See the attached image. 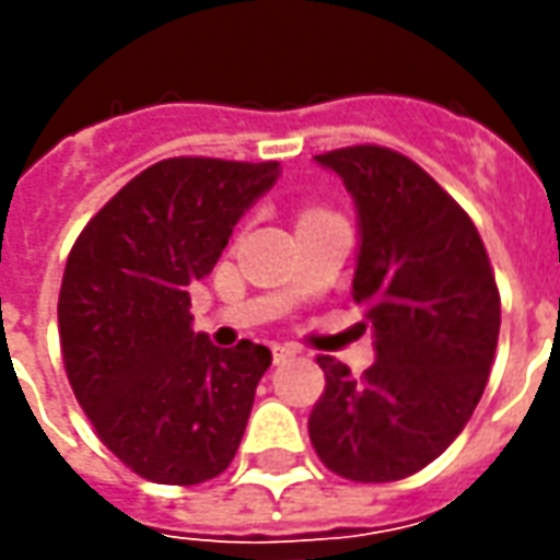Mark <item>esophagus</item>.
Here are the masks:
<instances>
[{"label":"esophagus","instance_id":"1","mask_svg":"<svg viewBox=\"0 0 560 560\" xmlns=\"http://www.w3.org/2000/svg\"><path fill=\"white\" fill-rule=\"evenodd\" d=\"M293 353H296V348H293V345H272V360H276V363L291 360Z\"/></svg>","mask_w":560,"mask_h":560}]
</instances>
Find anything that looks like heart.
I'll list each match as a JSON object with an SVG mask.
<instances>
[{"mask_svg": "<svg viewBox=\"0 0 560 560\" xmlns=\"http://www.w3.org/2000/svg\"><path fill=\"white\" fill-rule=\"evenodd\" d=\"M308 215H312V212H308Z\"/></svg>", "mask_w": 560, "mask_h": 560, "instance_id": "b5f03b06", "label": "heart"}]
</instances>
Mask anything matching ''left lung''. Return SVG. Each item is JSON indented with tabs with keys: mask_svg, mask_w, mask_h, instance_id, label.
Instances as JSON below:
<instances>
[{
	"mask_svg": "<svg viewBox=\"0 0 560 560\" xmlns=\"http://www.w3.org/2000/svg\"><path fill=\"white\" fill-rule=\"evenodd\" d=\"M357 207L353 303L375 363L363 377L317 357L327 389L308 438L345 480L411 477L465 429L492 369L501 296L474 221L420 164L384 147L315 155Z\"/></svg>",
	"mask_w": 560,
	"mask_h": 560,
	"instance_id": "obj_1",
	"label": "left lung"
}]
</instances>
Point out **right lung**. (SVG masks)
Masks as SVG:
<instances>
[{
    "instance_id": "add662e5",
    "label": "right lung",
    "mask_w": 560,
    "mask_h": 560,
    "mask_svg": "<svg viewBox=\"0 0 560 560\" xmlns=\"http://www.w3.org/2000/svg\"><path fill=\"white\" fill-rule=\"evenodd\" d=\"M279 176V161H159L104 203L68 255V381L104 446L143 480L195 486L236 456L272 353L195 332L188 291Z\"/></svg>"
}]
</instances>
